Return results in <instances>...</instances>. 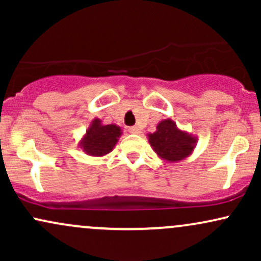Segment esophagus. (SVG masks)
I'll use <instances>...</instances> for the list:
<instances>
[{
	"label": "esophagus",
	"mask_w": 261,
	"mask_h": 261,
	"mask_svg": "<svg viewBox=\"0 0 261 261\" xmlns=\"http://www.w3.org/2000/svg\"><path fill=\"white\" fill-rule=\"evenodd\" d=\"M127 131L130 134H140V127H137V126H131V127H128L127 128Z\"/></svg>",
	"instance_id": "obj_1"
}]
</instances>
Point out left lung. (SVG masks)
I'll use <instances>...</instances> for the list:
<instances>
[{
    "label": "left lung",
    "instance_id": "1",
    "mask_svg": "<svg viewBox=\"0 0 261 261\" xmlns=\"http://www.w3.org/2000/svg\"><path fill=\"white\" fill-rule=\"evenodd\" d=\"M151 147L163 161L174 163L193 153L197 139L188 131L181 130L170 119H164L155 126L153 134H148Z\"/></svg>",
    "mask_w": 261,
    "mask_h": 261
}]
</instances>
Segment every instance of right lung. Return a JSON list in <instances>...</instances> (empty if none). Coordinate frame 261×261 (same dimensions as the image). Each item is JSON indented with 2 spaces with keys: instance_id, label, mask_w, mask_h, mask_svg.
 <instances>
[{
  "instance_id": "right-lung-1",
  "label": "right lung",
  "mask_w": 261,
  "mask_h": 261,
  "mask_svg": "<svg viewBox=\"0 0 261 261\" xmlns=\"http://www.w3.org/2000/svg\"><path fill=\"white\" fill-rule=\"evenodd\" d=\"M121 127L115 124L104 125L100 119H93L79 142L80 148L92 157H103L113 151L121 136Z\"/></svg>"
}]
</instances>
